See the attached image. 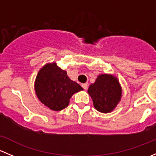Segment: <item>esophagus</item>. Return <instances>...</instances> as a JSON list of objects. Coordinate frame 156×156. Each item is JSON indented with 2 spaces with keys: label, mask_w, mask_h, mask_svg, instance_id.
Listing matches in <instances>:
<instances>
[{
  "label": "esophagus",
  "mask_w": 156,
  "mask_h": 156,
  "mask_svg": "<svg viewBox=\"0 0 156 156\" xmlns=\"http://www.w3.org/2000/svg\"><path fill=\"white\" fill-rule=\"evenodd\" d=\"M81 86H82V87L84 88V90H87V87H88V85H87V84H81Z\"/></svg>",
  "instance_id": "34e87169"
}]
</instances>
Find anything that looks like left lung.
Segmentation results:
<instances>
[{"instance_id":"obj_1","label":"left lung","mask_w":156,"mask_h":156,"mask_svg":"<svg viewBox=\"0 0 156 156\" xmlns=\"http://www.w3.org/2000/svg\"><path fill=\"white\" fill-rule=\"evenodd\" d=\"M94 106L103 113L112 112L120 102L122 89L119 79L110 74H100L87 90Z\"/></svg>"}]
</instances>
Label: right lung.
Instances as JSON below:
<instances>
[{"mask_svg": "<svg viewBox=\"0 0 156 156\" xmlns=\"http://www.w3.org/2000/svg\"><path fill=\"white\" fill-rule=\"evenodd\" d=\"M81 90L83 88L72 81L66 71L58 66L56 62L45 64L39 70L34 81L37 97L53 111L59 112L66 108L73 94Z\"/></svg>", "mask_w": 156, "mask_h": 156, "instance_id": "right-lung-1", "label": "right lung"}]
</instances>
